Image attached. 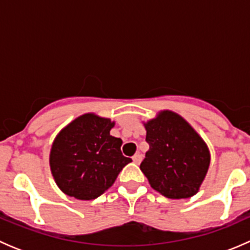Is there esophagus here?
<instances>
[{
  "label": "esophagus",
  "instance_id": "1",
  "mask_svg": "<svg viewBox=\"0 0 250 250\" xmlns=\"http://www.w3.org/2000/svg\"><path fill=\"white\" fill-rule=\"evenodd\" d=\"M132 158H133V162L137 163V165H139V163L141 162V160H143V156H141L140 153H135Z\"/></svg>",
  "mask_w": 250,
  "mask_h": 250
}]
</instances>
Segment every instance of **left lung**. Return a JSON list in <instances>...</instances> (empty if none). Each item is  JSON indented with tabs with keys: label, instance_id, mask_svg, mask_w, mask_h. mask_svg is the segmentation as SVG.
<instances>
[{
	"label": "left lung",
	"instance_id": "left-lung-1",
	"mask_svg": "<svg viewBox=\"0 0 250 250\" xmlns=\"http://www.w3.org/2000/svg\"><path fill=\"white\" fill-rule=\"evenodd\" d=\"M150 148L140 169L153 190L170 200L195 196L210 166V151L179 113L161 110L143 122Z\"/></svg>",
	"mask_w": 250,
	"mask_h": 250
}]
</instances>
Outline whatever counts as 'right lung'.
<instances>
[{
    "instance_id": "add662e5",
    "label": "right lung",
    "mask_w": 250,
    "mask_h": 250,
    "mask_svg": "<svg viewBox=\"0 0 250 250\" xmlns=\"http://www.w3.org/2000/svg\"><path fill=\"white\" fill-rule=\"evenodd\" d=\"M115 121L87 112L62 128L49 152V167L58 188L81 201L99 197L132 160L121 152L122 140L110 135Z\"/></svg>"
}]
</instances>
